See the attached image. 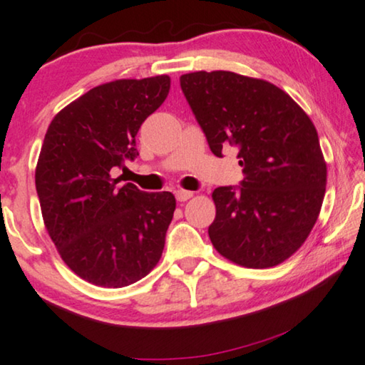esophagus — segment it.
Here are the masks:
<instances>
[{
    "mask_svg": "<svg viewBox=\"0 0 365 365\" xmlns=\"http://www.w3.org/2000/svg\"><path fill=\"white\" fill-rule=\"evenodd\" d=\"M193 197V192H188V190H177L175 198L177 201H187Z\"/></svg>",
    "mask_w": 365,
    "mask_h": 365,
    "instance_id": "obj_1",
    "label": "esophagus"
}]
</instances>
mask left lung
<instances>
[{"label":"left lung","mask_w":365,"mask_h":365,"mask_svg":"<svg viewBox=\"0 0 365 365\" xmlns=\"http://www.w3.org/2000/svg\"><path fill=\"white\" fill-rule=\"evenodd\" d=\"M180 86L211 152L239 149L241 187L213 192L215 249L242 267L282 264L307 241L323 205L326 162L317 128L270 81L215 70L185 73Z\"/></svg>","instance_id":"left-lung-1"}]
</instances>
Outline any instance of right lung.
<instances>
[{
	"label": "right lung",
	"instance_id": "1",
	"mask_svg": "<svg viewBox=\"0 0 365 365\" xmlns=\"http://www.w3.org/2000/svg\"><path fill=\"white\" fill-rule=\"evenodd\" d=\"M170 77L114 80L56 114L36 167L43 225L80 279L121 288L160 260L175 211L170 192L119 185L111 172L139 155L135 135L165 101Z\"/></svg>",
	"mask_w": 365,
	"mask_h": 365
}]
</instances>
